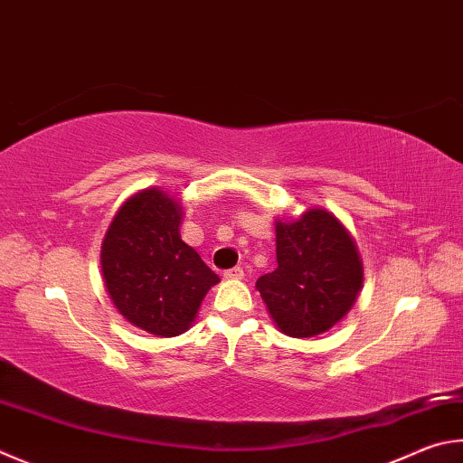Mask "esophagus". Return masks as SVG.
Wrapping results in <instances>:
<instances>
[{
  "label": "esophagus",
  "instance_id": "esophagus-1",
  "mask_svg": "<svg viewBox=\"0 0 463 463\" xmlns=\"http://www.w3.org/2000/svg\"><path fill=\"white\" fill-rule=\"evenodd\" d=\"M242 269L241 267H232V269H229V271H224L222 273V277L224 279H242Z\"/></svg>",
  "mask_w": 463,
  "mask_h": 463
}]
</instances>
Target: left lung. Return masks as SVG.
Here are the masks:
<instances>
[{
  "label": "left lung",
  "instance_id": "1",
  "mask_svg": "<svg viewBox=\"0 0 463 463\" xmlns=\"http://www.w3.org/2000/svg\"><path fill=\"white\" fill-rule=\"evenodd\" d=\"M277 269L257 289L277 330L314 338L346 316L363 289L364 265L350 231L326 208L275 221Z\"/></svg>",
  "mask_w": 463,
  "mask_h": 463
}]
</instances>
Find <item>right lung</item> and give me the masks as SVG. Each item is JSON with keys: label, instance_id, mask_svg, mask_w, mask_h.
<instances>
[{"label": "right lung", "instance_id": "obj_1", "mask_svg": "<svg viewBox=\"0 0 463 463\" xmlns=\"http://www.w3.org/2000/svg\"><path fill=\"white\" fill-rule=\"evenodd\" d=\"M184 206L146 188L117 210L100 247V271L113 306L129 324L174 338L194 324L218 275L180 237Z\"/></svg>", "mask_w": 463, "mask_h": 463}]
</instances>
